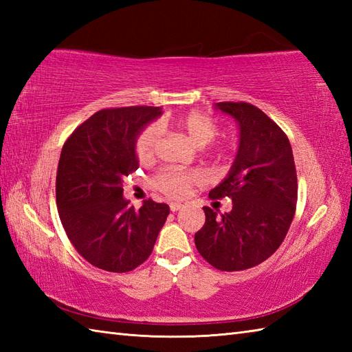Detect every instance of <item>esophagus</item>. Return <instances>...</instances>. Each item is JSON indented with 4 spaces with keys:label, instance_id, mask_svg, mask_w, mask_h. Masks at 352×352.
Wrapping results in <instances>:
<instances>
[{
    "label": "esophagus",
    "instance_id": "esophagus-1",
    "mask_svg": "<svg viewBox=\"0 0 352 352\" xmlns=\"http://www.w3.org/2000/svg\"><path fill=\"white\" fill-rule=\"evenodd\" d=\"M169 207H170V212H178L183 208V204L182 203H170Z\"/></svg>",
    "mask_w": 352,
    "mask_h": 352
}]
</instances>
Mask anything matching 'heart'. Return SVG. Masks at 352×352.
<instances>
[{
    "mask_svg": "<svg viewBox=\"0 0 352 352\" xmlns=\"http://www.w3.org/2000/svg\"><path fill=\"white\" fill-rule=\"evenodd\" d=\"M177 126L178 130L186 134L190 144L198 148L210 144L219 133L218 124L214 122V119L208 115L198 113V111H193V113L177 119ZM159 139L160 130L157 125H149L140 133L136 142V155L139 162L148 163L154 159ZM197 182H199V175L195 174V172L166 170L157 177L155 184L157 188L170 197H184L190 186Z\"/></svg>",
    "mask_w": 352,
    "mask_h": 352,
    "instance_id": "obj_1",
    "label": "heart"
}]
</instances>
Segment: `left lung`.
<instances>
[{
    "label": "left lung",
    "instance_id": "8db88e82",
    "mask_svg": "<svg viewBox=\"0 0 352 352\" xmlns=\"http://www.w3.org/2000/svg\"><path fill=\"white\" fill-rule=\"evenodd\" d=\"M237 122L239 144L227 177L208 193L228 197V213L204 207L206 223L195 234L198 252L219 271H243L278 250L294 219L298 184L286 134L248 102H216Z\"/></svg>",
    "mask_w": 352,
    "mask_h": 352
}]
</instances>
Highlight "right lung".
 I'll return each instance as SVG.
<instances>
[{
	"instance_id": "right-lung-1",
	"label": "right lung",
	"mask_w": 352,
	"mask_h": 352,
	"mask_svg": "<svg viewBox=\"0 0 352 352\" xmlns=\"http://www.w3.org/2000/svg\"><path fill=\"white\" fill-rule=\"evenodd\" d=\"M162 107L96 111L63 145L56 178L58 216L71 243L89 263L129 272L153 252L169 206L124 198V178L139 168L136 142Z\"/></svg>"
}]
</instances>
